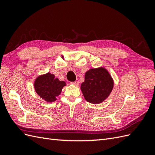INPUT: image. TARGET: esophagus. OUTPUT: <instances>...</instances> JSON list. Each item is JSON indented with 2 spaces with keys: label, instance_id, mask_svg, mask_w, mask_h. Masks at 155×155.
I'll return each instance as SVG.
<instances>
[{
  "label": "esophagus",
  "instance_id": "esophagus-1",
  "mask_svg": "<svg viewBox=\"0 0 155 155\" xmlns=\"http://www.w3.org/2000/svg\"><path fill=\"white\" fill-rule=\"evenodd\" d=\"M73 85H74V86H78L79 85V82L78 81H74V82H72L71 83Z\"/></svg>",
  "mask_w": 155,
  "mask_h": 155
}]
</instances>
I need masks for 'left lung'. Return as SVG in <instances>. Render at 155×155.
I'll return each mask as SVG.
<instances>
[{
	"label": "left lung",
	"mask_w": 155,
	"mask_h": 155,
	"mask_svg": "<svg viewBox=\"0 0 155 155\" xmlns=\"http://www.w3.org/2000/svg\"><path fill=\"white\" fill-rule=\"evenodd\" d=\"M114 87V81L104 67L91 68L86 72L81 90L85 99L92 104H99L109 97Z\"/></svg>",
	"instance_id": "obj_1"
}]
</instances>
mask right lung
<instances>
[{
	"label": "right lung",
	"instance_id": "1",
	"mask_svg": "<svg viewBox=\"0 0 155 155\" xmlns=\"http://www.w3.org/2000/svg\"><path fill=\"white\" fill-rule=\"evenodd\" d=\"M64 86H66V83L59 81L50 72L40 75L35 79L34 84L36 93L48 103L56 101Z\"/></svg>",
	"mask_w": 155,
	"mask_h": 155
}]
</instances>
